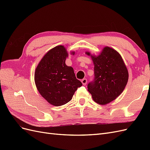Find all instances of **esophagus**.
Instances as JSON below:
<instances>
[{"label":"esophagus","instance_id":"1","mask_svg":"<svg viewBox=\"0 0 150 150\" xmlns=\"http://www.w3.org/2000/svg\"><path fill=\"white\" fill-rule=\"evenodd\" d=\"M87 79H86V78H84L83 79H82V81H81V82H82L83 84V85H86V84H87Z\"/></svg>","mask_w":150,"mask_h":150}]
</instances>
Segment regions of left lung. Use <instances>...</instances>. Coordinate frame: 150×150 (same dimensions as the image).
<instances>
[{
  "label": "left lung",
  "mask_w": 150,
  "mask_h": 150,
  "mask_svg": "<svg viewBox=\"0 0 150 150\" xmlns=\"http://www.w3.org/2000/svg\"><path fill=\"white\" fill-rule=\"evenodd\" d=\"M94 66V80L88 85L93 100L101 105L111 103L123 91L128 81V71L120 54L104 47L98 56L86 52Z\"/></svg>",
  "instance_id": "1"
}]
</instances>
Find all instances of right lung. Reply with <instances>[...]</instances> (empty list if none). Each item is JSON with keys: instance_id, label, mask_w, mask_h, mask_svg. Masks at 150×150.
<instances>
[{"instance_id": "1", "label": "right lung", "mask_w": 150, "mask_h": 150, "mask_svg": "<svg viewBox=\"0 0 150 150\" xmlns=\"http://www.w3.org/2000/svg\"><path fill=\"white\" fill-rule=\"evenodd\" d=\"M74 55L75 52H71ZM66 48L60 45L45 54L36 67L34 81L39 93L55 106L64 105L71 100L78 88L83 84L77 79L73 68L66 64Z\"/></svg>"}]
</instances>
